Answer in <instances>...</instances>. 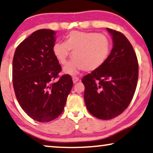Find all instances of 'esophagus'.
<instances>
[{"label": "esophagus", "mask_w": 153, "mask_h": 153, "mask_svg": "<svg viewBox=\"0 0 153 153\" xmlns=\"http://www.w3.org/2000/svg\"><path fill=\"white\" fill-rule=\"evenodd\" d=\"M72 79H73V82H74V83H76L77 82H78L79 80V77H77V76H73Z\"/></svg>", "instance_id": "34e87169"}]
</instances>
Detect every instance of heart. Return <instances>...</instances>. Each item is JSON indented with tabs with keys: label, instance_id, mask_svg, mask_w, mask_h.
Instances as JSON below:
<instances>
[{
	"label": "heart",
	"instance_id": "1",
	"mask_svg": "<svg viewBox=\"0 0 153 153\" xmlns=\"http://www.w3.org/2000/svg\"><path fill=\"white\" fill-rule=\"evenodd\" d=\"M110 50V40L105 34L77 30L70 32L65 42L56 43L53 48L55 57L63 65L67 63L71 51L74 59L64 68V72L70 75L82 69H98L107 60Z\"/></svg>",
	"mask_w": 153,
	"mask_h": 153
}]
</instances>
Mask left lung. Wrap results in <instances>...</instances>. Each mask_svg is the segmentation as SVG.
<instances>
[{
    "label": "left lung",
    "instance_id": "8db88e82",
    "mask_svg": "<svg viewBox=\"0 0 153 153\" xmlns=\"http://www.w3.org/2000/svg\"><path fill=\"white\" fill-rule=\"evenodd\" d=\"M113 48L103 65L82 79L88 111L100 119L109 120L126 110L134 96L139 76L137 55L128 39L107 28Z\"/></svg>",
    "mask_w": 153,
    "mask_h": 153
}]
</instances>
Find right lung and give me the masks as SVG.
I'll list each match as a JSON object with an SVG mask.
<instances>
[{
	"mask_svg": "<svg viewBox=\"0 0 153 153\" xmlns=\"http://www.w3.org/2000/svg\"><path fill=\"white\" fill-rule=\"evenodd\" d=\"M52 30H38L15 51L12 81L15 95L32 119L46 123L55 119L64 109L74 83L69 75L55 79L61 65L53 53L56 36Z\"/></svg>",
	"mask_w": 153,
	"mask_h": 153,
	"instance_id": "obj_1",
	"label": "right lung"
}]
</instances>
